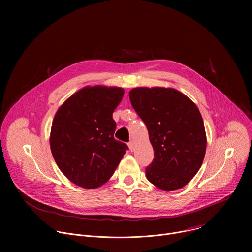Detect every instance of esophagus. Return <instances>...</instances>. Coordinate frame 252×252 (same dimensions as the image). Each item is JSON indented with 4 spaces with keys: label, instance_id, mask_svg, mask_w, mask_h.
<instances>
[{
    "label": "esophagus",
    "instance_id": "esophagus-1",
    "mask_svg": "<svg viewBox=\"0 0 252 252\" xmlns=\"http://www.w3.org/2000/svg\"><path fill=\"white\" fill-rule=\"evenodd\" d=\"M127 146H128V148H129V151H130V152H133V150H134L133 141H129V142L127 143Z\"/></svg>",
    "mask_w": 252,
    "mask_h": 252
}]
</instances>
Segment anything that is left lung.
<instances>
[{
  "label": "left lung",
  "instance_id": "1",
  "mask_svg": "<svg viewBox=\"0 0 252 252\" xmlns=\"http://www.w3.org/2000/svg\"><path fill=\"white\" fill-rule=\"evenodd\" d=\"M129 99L147 126L155 151L146 168L147 178L164 191L184 188L199 170L206 150L198 107L171 88H134Z\"/></svg>",
  "mask_w": 252,
  "mask_h": 252
}]
</instances>
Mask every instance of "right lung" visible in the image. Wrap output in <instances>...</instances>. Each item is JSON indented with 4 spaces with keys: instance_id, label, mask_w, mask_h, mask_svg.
I'll return each mask as SVG.
<instances>
[{
    "instance_id": "right-lung-1",
    "label": "right lung",
    "mask_w": 252,
    "mask_h": 252,
    "mask_svg": "<svg viewBox=\"0 0 252 252\" xmlns=\"http://www.w3.org/2000/svg\"><path fill=\"white\" fill-rule=\"evenodd\" d=\"M125 91L86 87L69 96L55 115L50 145L61 171L84 189H96L114 174L126 151L117 140L113 113Z\"/></svg>"
}]
</instances>
